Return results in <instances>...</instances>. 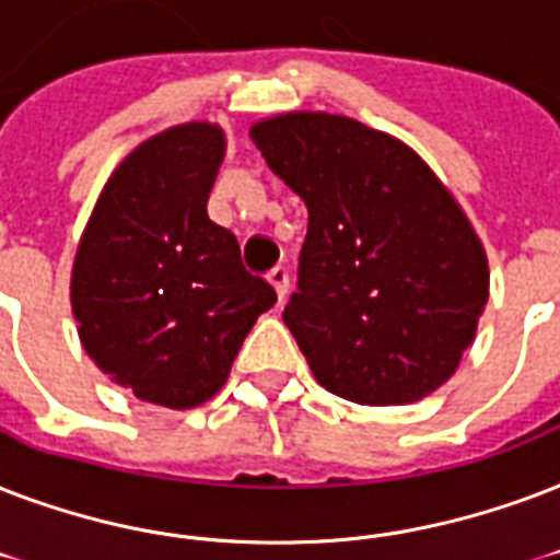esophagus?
Listing matches in <instances>:
<instances>
[{
    "label": "esophagus",
    "mask_w": 560,
    "mask_h": 560,
    "mask_svg": "<svg viewBox=\"0 0 560 560\" xmlns=\"http://www.w3.org/2000/svg\"><path fill=\"white\" fill-rule=\"evenodd\" d=\"M268 283L275 285L277 298H280V301H283L285 292H289V271H285V268H275V271H271V275H268Z\"/></svg>",
    "instance_id": "34e87169"
}]
</instances>
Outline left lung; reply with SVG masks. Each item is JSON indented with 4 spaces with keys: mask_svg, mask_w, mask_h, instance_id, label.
Here are the masks:
<instances>
[{
    "mask_svg": "<svg viewBox=\"0 0 560 560\" xmlns=\"http://www.w3.org/2000/svg\"><path fill=\"white\" fill-rule=\"evenodd\" d=\"M250 140L310 210L283 320L327 392L406 406L456 374L488 303V254L418 151L341 114L289 110Z\"/></svg>",
    "mask_w": 560,
    "mask_h": 560,
    "instance_id": "left-lung-1",
    "label": "left lung"
}]
</instances>
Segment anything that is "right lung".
<instances>
[{"label":"right lung","mask_w":560,"mask_h":560,"mask_svg":"<svg viewBox=\"0 0 560 560\" xmlns=\"http://www.w3.org/2000/svg\"><path fill=\"white\" fill-rule=\"evenodd\" d=\"M224 151V128L201 119L140 142L107 177L69 277L86 357L166 409L219 394L250 327L277 303L245 271L236 236L207 215Z\"/></svg>","instance_id":"1"}]
</instances>
